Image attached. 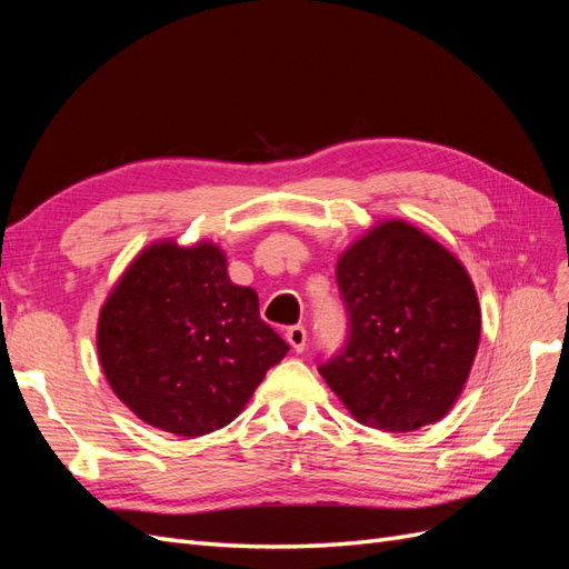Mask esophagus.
<instances>
[{
	"label": "esophagus",
	"instance_id": "esophagus-1",
	"mask_svg": "<svg viewBox=\"0 0 569 569\" xmlns=\"http://www.w3.org/2000/svg\"><path fill=\"white\" fill-rule=\"evenodd\" d=\"M287 341H289V347L295 349L297 353H301L303 349H306V330L301 325H295V327H289L287 330Z\"/></svg>",
	"mask_w": 569,
	"mask_h": 569
}]
</instances>
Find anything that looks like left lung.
<instances>
[{
	"mask_svg": "<svg viewBox=\"0 0 569 569\" xmlns=\"http://www.w3.org/2000/svg\"><path fill=\"white\" fill-rule=\"evenodd\" d=\"M349 341L320 375L351 416L385 432L439 422L475 363L481 311L475 284L437 239L391 218L339 256Z\"/></svg>",
	"mask_w": 569,
	"mask_h": 569,
	"instance_id": "8db88e82",
	"label": "left lung"
}]
</instances>
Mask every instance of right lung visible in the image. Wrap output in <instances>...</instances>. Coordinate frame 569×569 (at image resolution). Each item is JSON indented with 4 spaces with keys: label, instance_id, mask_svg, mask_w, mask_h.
Segmentation results:
<instances>
[{
    "label": "right lung",
    "instance_id": "right-lung-1",
    "mask_svg": "<svg viewBox=\"0 0 569 569\" xmlns=\"http://www.w3.org/2000/svg\"><path fill=\"white\" fill-rule=\"evenodd\" d=\"M289 351L228 274L213 242L159 239L132 258L99 311L97 353L113 393L178 437L230 425Z\"/></svg>",
    "mask_w": 569,
    "mask_h": 569
}]
</instances>
